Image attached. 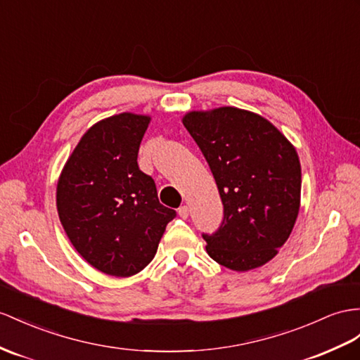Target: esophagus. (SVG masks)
<instances>
[{"label": "esophagus", "mask_w": 360, "mask_h": 360, "mask_svg": "<svg viewBox=\"0 0 360 360\" xmlns=\"http://www.w3.org/2000/svg\"><path fill=\"white\" fill-rule=\"evenodd\" d=\"M178 214H179V217H182V219H187V217H188V207H187V205L179 207Z\"/></svg>", "instance_id": "34e87169"}]
</instances>
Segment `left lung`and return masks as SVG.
I'll list each match as a JSON object with an SVG mask.
<instances>
[{
	"label": "left lung",
	"instance_id": "1",
	"mask_svg": "<svg viewBox=\"0 0 360 360\" xmlns=\"http://www.w3.org/2000/svg\"><path fill=\"white\" fill-rule=\"evenodd\" d=\"M216 179L224 220L202 234L208 255L237 272L260 268L288 240L298 217L301 165L278 129L233 106L182 118Z\"/></svg>",
	"mask_w": 360,
	"mask_h": 360
}]
</instances>
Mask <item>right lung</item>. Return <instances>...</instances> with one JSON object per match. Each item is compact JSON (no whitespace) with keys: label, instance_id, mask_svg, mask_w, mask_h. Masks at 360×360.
<instances>
[{"label":"right lung","instance_id":"right-lung-1","mask_svg":"<svg viewBox=\"0 0 360 360\" xmlns=\"http://www.w3.org/2000/svg\"><path fill=\"white\" fill-rule=\"evenodd\" d=\"M150 117L123 112L80 138L58 182L60 224L76 251L100 272L131 276L158 250L176 211L160 204L155 181L138 167Z\"/></svg>","mask_w":360,"mask_h":360}]
</instances>
